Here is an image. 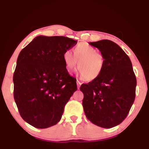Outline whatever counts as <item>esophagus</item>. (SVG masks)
Instances as JSON below:
<instances>
[{
  "instance_id": "esophagus-1",
  "label": "esophagus",
  "mask_w": 149,
  "mask_h": 149,
  "mask_svg": "<svg viewBox=\"0 0 149 149\" xmlns=\"http://www.w3.org/2000/svg\"><path fill=\"white\" fill-rule=\"evenodd\" d=\"M77 87H78V89H79V88H80V86H81V82H79V81H77Z\"/></svg>"
}]
</instances>
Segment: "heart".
I'll return each mask as SVG.
<instances>
[{
	"instance_id": "b5f03b06",
	"label": "heart",
	"mask_w": 149,
	"mask_h": 149,
	"mask_svg": "<svg viewBox=\"0 0 149 149\" xmlns=\"http://www.w3.org/2000/svg\"><path fill=\"white\" fill-rule=\"evenodd\" d=\"M65 67L68 71L76 68L77 61L80 74L85 81H91L98 78L104 68L105 59L98 50L85 42L79 43L74 49V55L67 50L63 54Z\"/></svg>"
}]
</instances>
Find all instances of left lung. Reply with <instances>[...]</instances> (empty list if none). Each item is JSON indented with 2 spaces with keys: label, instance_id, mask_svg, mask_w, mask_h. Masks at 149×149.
Returning <instances> with one entry per match:
<instances>
[{
  "label": "left lung",
  "instance_id": "1",
  "mask_svg": "<svg viewBox=\"0 0 149 149\" xmlns=\"http://www.w3.org/2000/svg\"><path fill=\"white\" fill-rule=\"evenodd\" d=\"M105 59L98 78L82 84L83 107L87 119L95 125L111 128L127 117L136 96V78L131 60L124 51L110 40L89 42Z\"/></svg>",
  "mask_w": 149,
  "mask_h": 149
}]
</instances>
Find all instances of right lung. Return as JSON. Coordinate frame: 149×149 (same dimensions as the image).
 <instances>
[{
	"mask_svg": "<svg viewBox=\"0 0 149 149\" xmlns=\"http://www.w3.org/2000/svg\"><path fill=\"white\" fill-rule=\"evenodd\" d=\"M77 40L65 36H38L19 53L13 74L14 100L22 119L45 129L60 121L75 91L63 54Z\"/></svg>",
	"mask_w": 149,
	"mask_h": 149,
	"instance_id": "add662e5",
	"label": "right lung"
}]
</instances>
